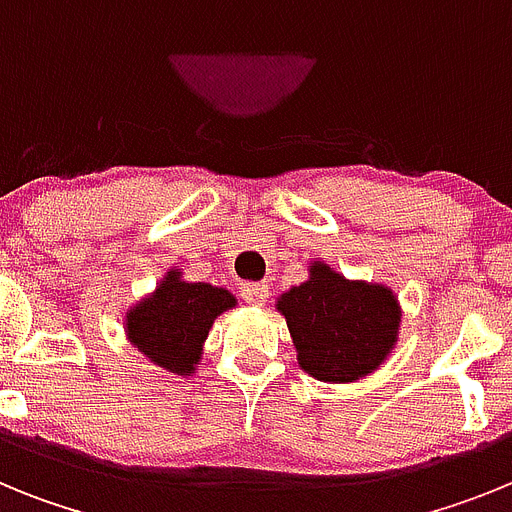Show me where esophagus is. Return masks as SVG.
<instances>
[{"label":"esophagus","instance_id":"esophagus-1","mask_svg":"<svg viewBox=\"0 0 512 512\" xmlns=\"http://www.w3.org/2000/svg\"><path fill=\"white\" fill-rule=\"evenodd\" d=\"M241 297L248 302V305L261 307L266 300H269V287L264 282H246L241 287Z\"/></svg>","mask_w":512,"mask_h":512}]
</instances>
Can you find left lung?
Listing matches in <instances>:
<instances>
[{"instance_id": "left-lung-1", "label": "left lung", "mask_w": 512, "mask_h": 512, "mask_svg": "<svg viewBox=\"0 0 512 512\" xmlns=\"http://www.w3.org/2000/svg\"><path fill=\"white\" fill-rule=\"evenodd\" d=\"M274 307L287 320L302 372L328 384L374 374L400 338L402 307L387 284L346 279L318 259Z\"/></svg>"}]
</instances>
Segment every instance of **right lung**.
<instances>
[{"instance_id":"1","label":"right lung","mask_w":512,"mask_h":512,"mask_svg":"<svg viewBox=\"0 0 512 512\" xmlns=\"http://www.w3.org/2000/svg\"><path fill=\"white\" fill-rule=\"evenodd\" d=\"M235 305L238 300L225 287L187 282L184 271L171 266L153 292L125 310L122 328L130 346L151 364L179 377H192L212 323Z\"/></svg>"}]
</instances>
